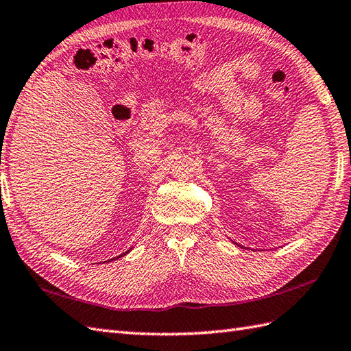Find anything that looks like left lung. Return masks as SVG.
Returning <instances> with one entry per match:
<instances>
[{
    "label": "left lung",
    "mask_w": 351,
    "mask_h": 351,
    "mask_svg": "<svg viewBox=\"0 0 351 351\" xmlns=\"http://www.w3.org/2000/svg\"><path fill=\"white\" fill-rule=\"evenodd\" d=\"M234 243H236V242H234ZM239 247H241V245H239ZM242 248H243V247H242Z\"/></svg>",
    "instance_id": "8db88e82"
}]
</instances>
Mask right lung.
Here are the masks:
<instances>
[{"instance_id":"right-lung-1","label":"right lung","mask_w":351,"mask_h":351,"mask_svg":"<svg viewBox=\"0 0 351 351\" xmlns=\"http://www.w3.org/2000/svg\"><path fill=\"white\" fill-rule=\"evenodd\" d=\"M128 251H130V250H128ZM128 251H125V252H124V254H121V256H118V257H117V258H119V257H122V256H125V254H127V252H128ZM110 260H115V258H110Z\"/></svg>"}]
</instances>
